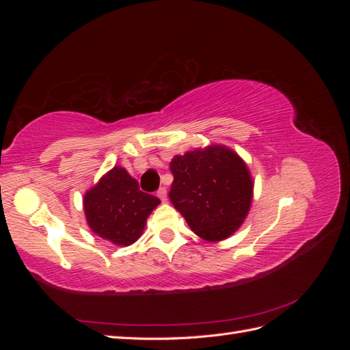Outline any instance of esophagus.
<instances>
[{
    "instance_id": "obj_1",
    "label": "esophagus",
    "mask_w": 350,
    "mask_h": 350,
    "mask_svg": "<svg viewBox=\"0 0 350 350\" xmlns=\"http://www.w3.org/2000/svg\"><path fill=\"white\" fill-rule=\"evenodd\" d=\"M156 194H157V197H159V198H161V200L163 201V203H165V201H166V188H165V187H162V188H159V189H157V193H156Z\"/></svg>"
}]
</instances>
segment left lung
<instances>
[{
	"instance_id": "obj_1",
	"label": "left lung",
	"mask_w": 350,
	"mask_h": 350,
	"mask_svg": "<svg viewBox=\"0 0 350 350\" xmlns=\"http://www.w3.org/2000/svg\"><path fill=\"white\" fill-rule=\"evenodd\" d=\"M174 207L196 235L210 242L229 238L247 217L252 178L247 163L225 146L211 144L171 161Z\"/></svg>"
}]
</instances>
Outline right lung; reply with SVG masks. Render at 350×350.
<instances>
[{"instance_id": "right-lung-1", "label": "right lung", "mask_w": 350, "mask_h": 350, "mask_svg": "<svg viewBox=\"0 0 350 350\" xmlns=\"http://www.w3.org/2000/svg\"><path fill=\"white\" fill-rule=\"evenodd\" d=\"M161 200L140 191L139 183L121 166H113L84 194L88 225L115 245H131L143 234L146 220Z\"/></svg>"}]
</instances>
